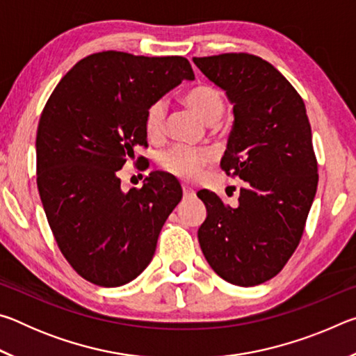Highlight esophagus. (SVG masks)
<instances>
[{
	"mask_svg": "<svg viewBox=\"0 0 356 356\" xmlns=\"http://www.w3.org/2000/svg\"><path fill=\"white\" fill-rule=\"evenodd\" d=\"M182 190H184V197H185V200H190V197L195 196V190L190 188L188 185H182Z\"/></svg>",
	"mask_w": 356,
	"mask_h": 356,
	"instance_id": "34e87169",
	"label": "esophagus"
}]
</instances>
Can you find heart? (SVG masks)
<instances>
[{"instance_id":"obj_1","label":"heart","mask_w":356,"mask_h":356,"mask_svg":"<svg viewBox=\"0 0 356 356\" xmlns=\"http://www.w3.org/2000/svg\"><path fill=\"white\" fill-rule=\"evenodd\" d=\"M185 104L207 124H215L225 113V99L221 92L209 84H201L185 95ZM168 106L163 99L150 104L144 114V131L150 141H160L166 134ZM213 155L207 149L172 146L160 156V166L186 182L196 180L201 171L212 161Z\"/></svg>"}]
</instances>
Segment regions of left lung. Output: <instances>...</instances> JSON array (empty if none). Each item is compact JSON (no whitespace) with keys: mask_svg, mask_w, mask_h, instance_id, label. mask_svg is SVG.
I'll return each mask as SVG.
<instances>
[{"mask_svg":"<svg viewBox=\"0 0 356 356\" xmlns=\"http://www.w3.org/2000/svg\"><path fill=\"white\" fill-rule=\"evenodd\" d=\"M193 63L234 104L220 166L245 182L236 207L212 191H197L207 209L197 231L201 250L231 284H262L297 250L316 196L317 159L305 102L280 70L250 53Z\"/></svg>","mask_w":356,"mask_h":356,"instance_id":"obj_1","label":"left lung"}]
</instances>
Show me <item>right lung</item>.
<instances>
[{
  "instance_id": "1",
  "label": "right lung",
  "mask_w": 356,
  "mask_h": 356,
  "mask_svg": "<svg viewBox=\"0 0 356 356\" xmlns=\"http://www.w3.org/2000/svg\"><path fill=\"white\" fill-rule=\"evenodd\" d=\"M182 80H195L182 56L94 53L63 76L40 114L35 172L42 206L65 261L92 284L135 280L182 200L179 182L165 172H150L129 193L118 177L125 163L146 160L136 156L138 147H147L144 114Z\"/></svg>"
}]
</instances>
